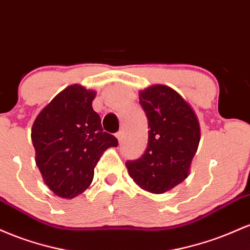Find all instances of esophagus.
<instances>
[{"mask_svg": "<svg viewBox=\"0 0 250 250\" xmlns=\"http://www.w3.org/2000/svg\"><path fill=\"white\" fill-rule=\"evenodd\" d=\"M117 139L119 143L123 142V139H124V131H119V132L117 133Z\"/></svg>", "mask_w": 250, "mask_h": 250, "instance_id": "obj_1", "label": "esophagus"}]
</instances>
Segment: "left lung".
Returning <instances> with one entry per match:
<instances>
[{
	"label": "left lung",
	"instance_id": "8db88e82",
	"mask_svg": "<svg viewBox=\"0 0 250 250\" xmlns=\"http://www.w3.org/2000/svg\"><path fill=\"white\" fill-rule=\"evenodd\" d=\"M148 124V143L142 158L126 162L128 175L145 191H170L189 176L201 140V125L189 103L170 86L139 91Z\"/></svg>",
	"mask_w": 250,
	"mask_h": 250
}]
</instances>
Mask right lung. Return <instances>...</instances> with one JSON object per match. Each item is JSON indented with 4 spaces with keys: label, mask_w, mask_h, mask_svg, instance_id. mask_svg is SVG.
Returning <instances> with one entry per match:
<instances>
[{
    "label": "right lung",
    "mask_w": 250,
    "mask_h": 250,
    "mask_svg": "<svg viewBox=\"0 0 250 250\" xmlns=\"http://www.w3.org/2000/svg\"><path fill=\"white\" fill-rule=\"evenodd\" d=\"M97 92L73 83L42 108L32 126L35 163L44 184L61 198L77 197L91 186L104 151L116 147L92 107Z\"/></svg>",
    "instance_id": "right-lung-1"
}]
</instances>
